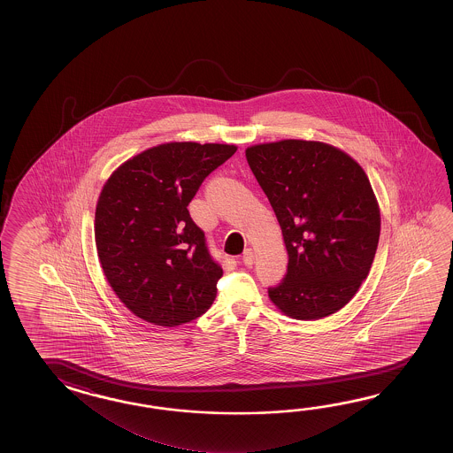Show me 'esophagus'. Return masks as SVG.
Segmentation results:
<instances>
[{
    "instance_id": "1",
    "label": "esophagus",
    "mask_w": 453,
    "mask_h": 453,
    "mask_svg": "<svg viewBox=\"0 0 453 453\" xmlns=\"http://www.w3.org/2000/svg\"><path fill=\"white\" fill-rule=\"evenodd\" d=\"M242 262L250 267L252 265V262H254V250L248 248V250H244V254H242Z\"/></svg>"
}]
</instances>
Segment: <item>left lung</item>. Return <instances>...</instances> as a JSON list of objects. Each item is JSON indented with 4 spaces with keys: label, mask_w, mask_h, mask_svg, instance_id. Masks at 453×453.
<instances>
[{
    "label": "left lung",
    "mask_w": 453,
    "mask_h": 453,
    "mask_svg": "<svg viewBox=\"0 0 453 453\" xmlns=\"http://www.w3.org/2000/svg\"><path fill=\"white\" fill-rule=\"evenodd\" d=\"M246 158L288 252L287 273L269 298L298 320L337 312L366 280L380 234L365 170L334 145L298 139L252 145Z\"/></svg>",
    "instance_id": "8db88e82"
}]
</instances>
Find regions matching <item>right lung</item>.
<instances>
[{
    "label": "right lung",
    "mask_w": 453,
    "mask_h": 453,
    "mask_svg": "<svg viewBox=\"0 0 453 453\" xmlns=\"http://www.w3.org/2000/svg\"><path fill=\"white\" fill-rule=\"evenodd\" d=\"M234 152V145L168 142L108 178L96 203V252L110 287L137 318L176 327L212 306L223 270L188 205Z\"/></svg>",
    "instance_id": "1"
}]
</instances>
